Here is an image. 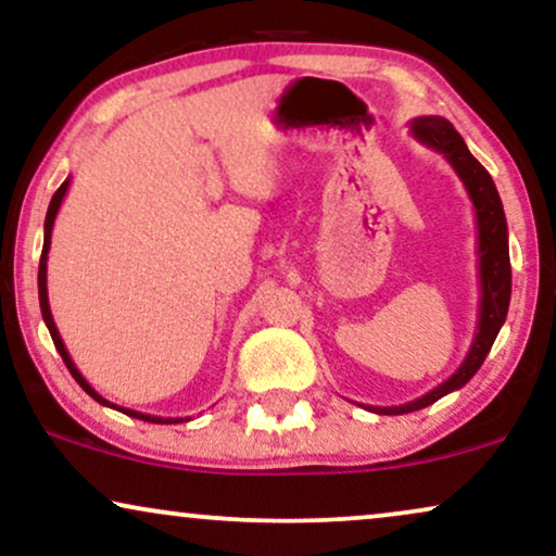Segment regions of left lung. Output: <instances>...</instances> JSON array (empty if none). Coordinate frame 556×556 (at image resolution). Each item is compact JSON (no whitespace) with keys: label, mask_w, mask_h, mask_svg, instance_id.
I'll use <instances>...</instances> for the list:
<instances>
[{"label":"left lung","mask_w":556,"mask_h":556,"mask_svg":"<svg viewBox=\"0 0 556 556\" xmlns=\"http://www.w3.org/2000/svg\"><path fill=\"white\" fill-rule=\"evenodd\" d=\"M409 134L422 147L435 149L445 156V162L458 174L463 187L473 202L476 212V230H478V286H481V301H478V326L473 344H470L466 359L443 384L432 387L422 397L405 405L394 407H371L377 415H405L415 413L438 402L445 394L460 390L470 382V377L481 369L485 356H489L493 341H496L501 326L506 321L508 301H511V261H508V227L504 204H501L498 189L493 185L491 174L483 169V164L470 154L463 136L455 131L453 124L443 116H420L409 121Z\"/></svg>","instance_id":"left-lung-1"}]
</instances>
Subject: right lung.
Segmentation results:
<instances>
[{
    "mask_svg": "<svg viewBox=\"0 0 556 556\" xmlns=\"http://www.w3.org/2000/svg\"><path fill=\"white\" fill-rule=\"evenodd\" d=\"M67 187H71V177H67L63 185H60V189L55 194H52L50 200V207H48V217H45V242H42V257H40V273H37V293H40V308H42V318H45V326H48L50 337L52 341H55V349L60 352V356H63L65 367L71 369V375L75 377V382H78L83 390H86L90 397H93L96 402H101L103 407H113L118 409V413H124L128 417H136V420H143V422H156V425H174V422H187L189 417H159V415H147V413H136V409H128V407H118L113 405V402H109L105 397H101L93 387L88 384V379L80 375L78 367H75V362L71 359V354H67V349L63 344V339H60V331L55 326V318H52V311H50V301H48V253H50V238H52V225H55V217H58V210L60 204H63L65 194H67Z\"/></svg>",
    "mask_w": 556,
    "mask_h": 556,
    "instance_id": "right-lung-1",
    "label": "right lung"
}]
</instances>
